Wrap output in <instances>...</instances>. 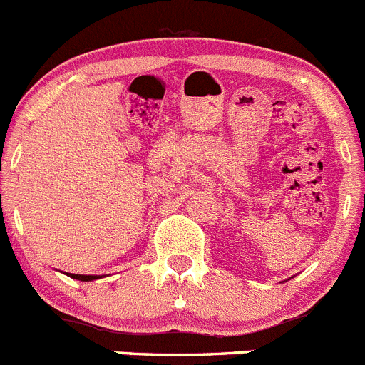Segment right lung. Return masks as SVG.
Masks as SVG:
<instances>
[{
    "mask_svg": "<svg viewBox=\"0 0 365 365\" xmlns=\"http://www.w3.org/2000/svg\"><path fill=\"white\" fill-rule=\"evenodd\" d=\"M69 277L74 278V280H81V282H91L98 278V277H91V274H69Z\"/></svg>",
    "mask_w": 365,
    "mask_h": 365,
    "instance_id": "obj_1",
    "label": "right lung"
}]
</instances>
